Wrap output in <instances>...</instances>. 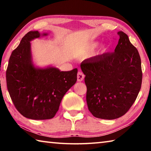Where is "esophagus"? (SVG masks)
<instances>
[{"label":"esophagus","mask_w":151,"mask_h":151,"mask_svg":"<svg viewBox=\"0 0 151 151\" xmlns=\"http://www.w3.org/2000/svg\"><path fill=\"white\" fill-rule=\"evenodd\" d=\"M84 78H85V76H84L83 73L81 72V71H79V72H78V74H77V81L78 82H81L83 81Z\"/></svg>","instance_id":"obj_1"}]
</instances>
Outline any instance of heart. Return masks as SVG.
I'll return each mask as SVG.
<instances>
[{
  "label": "heart",
  "instance_id": "1",
  "mask_svg": "<svg viewBox=\"0 0 151 151\" xmlns=\"http://www.w3.org/2000/svg\"><path fill=\"white\" fill-rule=\"evenodd\" d=\"M97 46H98V43H96V42H94V43H93V44H91L88 47V52H92V51H93L97 47ZM108 50H109V48L107 46H103V47L101 48V51L103 52H106L107 51H108Z\"/></svg>",
  "mask_w": 151,
  "mask_h": 151
}]
</instances>
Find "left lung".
I'll return each instance as SVG.
<instances>
[{"mask_svg":"<svg viewBox=\"0 0 151 151\" xmlns=\"http://www.w3.org/2000/svg\"><path fill=\"white\" fill-rule=\"evenodd\" d=\"M118 45L111 54L86 59L81 65L85 74L86 103L99 119L112 120L126 114L141 88V60L127 34L118 32Z\"/></svg>","mask_w":151,"mask_h":151,"instance_id":"1","label":"left lung"}]
</instances>
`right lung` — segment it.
<instances>
[{
    "label": "right lung",
    "mask_w": 151,
    "mask_h": 151,
    "mask_svg": "<svg viewBox=\"0 0 151 151\" xmlns=\"http://www.w3.org/2000/svg\"><path fill=\"white\" fill-rule=\"evenodd\" d=\"M40 37L39 31L24 36L12 51L6 73L7 88L14 106L22 116L33 120L53 118L64 95L77 80L76 68L60 71L50 66L35 67L30 41Z\"/></svg>",
    "instance_id": "obj_1"
}]
</instances>
